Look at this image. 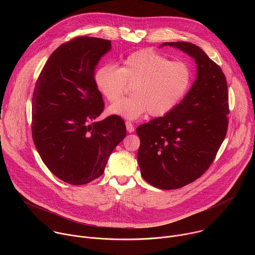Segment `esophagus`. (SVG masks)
Listing matches in <instances>:
<instances>
[{"label":"esophagus","mask_w":255,"mask_h":255,"mask_svg":"<svg viewBox=\"0 0 255 255\" xmlns=\"http://www.w3.org/2000/svg\"><path fill=\"white\" fill-rule=\"evenodd\" d=\"M125 125H126V129H127V131H128L129 133H132V132L134 131V126H133V124H132L131 122L126 121V122H125Z\"/></svg>","instance_id":"1"}]
</instances>
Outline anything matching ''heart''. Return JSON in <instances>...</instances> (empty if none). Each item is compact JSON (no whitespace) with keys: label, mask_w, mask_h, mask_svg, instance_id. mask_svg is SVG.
I'll use <instances>...</instances> for the list:
<instances>
[{"label":"heart","mask_w":255,"mask_h":255,"mask_svg":"<svg viewBox=\"0 0 255 255\" xmlns=\"http://www.w3.org/2000/svg\"><path fill=\"white\" fill-rule=\"evenodd\" d=\"M192 81L193 72L188 63L172 61L150 48L129 54L119 68L105 64L95 72L99 92L107 101L116 102L109 112L129 120L147 112L153 117L168 114L185 98ZM127 84L132 86L133 96L119 101Z\"/></svg>","instance_id":"obj_1"}]
</instances>
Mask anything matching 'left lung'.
<instances>
[{
    "label": "left lung",
    "mask_w": 255,
    "mask_h": 255,
    "mask_svg": "<svg viewBox=\"0 0 255 255\" xmlns=\"http://www.w3.org/2000/svg\"><path fill=\"white\" fill-rule=\"evenodd\" d=\"M195 58L197 79L174 109L137 127L142 177L161 190H175L210 167L228 128V88L221 67L190 42H164Z\"/></svg>",
    "instance_id": "left-lung-1"
}]
</instances>
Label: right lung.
Instances as JSON below:
<instances>
[{
    "instance_id": "1",
    "label": "right lung",
    "mask_w": 255,
    "mask_h": 255,
    "mask_svg": "<svg viewBox=\"0 0 255 255\" xmlns=\"http://www.w3.org/2000/svg\"><path fill=\"white\" fill-rule=\"evenodd\" d=\"M111 41L79 36L49 56L32 97V137L42 161L58 178L85 185L101 176L126 136L124 120L104 111L95 68Z\"/></svg>"
}]
</instances>
